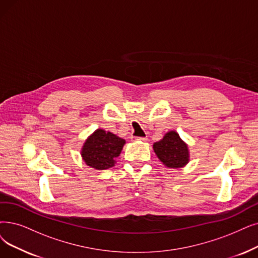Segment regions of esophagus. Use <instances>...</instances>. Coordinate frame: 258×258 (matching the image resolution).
I'll return each mask as SVG.
<instances>
[{"instance_id":"esophagus-1","label":"esophagus","mask_w":258,"mask_h":258,"mask_svg":"<svg viewBox=\"0 0 258 258\" xmlns=\"http://www.w3.org/2000/svg\"><path fill=\"white\" fill-rule=\"evenodd\" d=\"M132 139L137 140V141H142V142H146L148 140L146 137H144V138H132Z\"/></svg>"}]
</instances>
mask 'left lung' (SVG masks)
<instances>
[{"label":"left lung","mask_w":258,"mask_h":258,"mask_svg":"<svg viewBox=\"0 0 258 258\" xmlns=\"http://www.w3.org/2000/svg\"><path fill=\"white\" fill-rule=\"evenodd\" d=\"M153 151L167 168H181L189 162V150L174 130L165 133L163 139L153 144Z\"/></svg>","instance_id":"obj_1"}]
</instances>
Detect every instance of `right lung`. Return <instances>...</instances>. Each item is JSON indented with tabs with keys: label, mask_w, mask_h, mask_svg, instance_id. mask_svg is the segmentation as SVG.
I'll return each mask as SVG.
<instances>
[{
	"label": "right lung",
	"mask_w": 258,
	"mask_h": 258,
	"mask_svg": "<svg viewBox=\"0 0 258 258\" xmlns=\"http://www.w3.org/2000/svg\"><path fill=\"white\" fill-rule=\"evenodd\" d=\"M125 144V140L112 132L96 129L86 140L80 153L89 167L104 170L114 166Z\"/></svg>",
	"instance_id": "right-lung-1"
}]
</instances>
